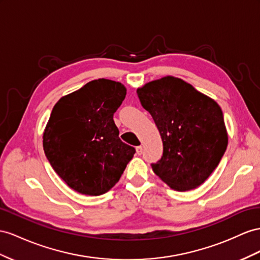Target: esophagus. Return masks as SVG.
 Here are the masks:
<instances>
[{
	"label": "esophagus",
	"mask_w": 260,
	"mask_h": 260,
	"mask_svg": "<svg viewBox=\"0 0 260 260\" xmlns=\"http://www.w3.org/2000/svg\"><path fill=\"white\" fill-rule=\"evenodd\" d=\"M136 154L137 155H142L143 154V147H142V146H137V147H136Z\"/></svg>",
	"instance_id": "esophagus-1"
}]
</instances>
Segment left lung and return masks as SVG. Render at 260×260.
Instances as JSON below:
<instances>
[{
	"label": "left lung",
	"mask_w": 260,
	"mask_h": 260,
	"mask_svg": "<svg viewBox=\"0 0 260 260\" xmlns=\"http://www.w3.org/2000/svg\"><path fill=\"white\" fill-rule=\"evenodd\" d=\"M164 144L155 174L176 191L198 188L221 161L229 144L221 106L180 78L167 76L137 89Z\"/></svg>",
	"instance_id": "left-lung-1"
}]
</instances>
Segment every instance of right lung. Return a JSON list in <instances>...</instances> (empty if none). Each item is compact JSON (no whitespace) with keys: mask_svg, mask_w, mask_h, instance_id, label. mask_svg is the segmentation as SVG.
I'll return each mask as SVG.
<instances>
[{"mask_svg":"<svg viewBox=\"0 0 260 260\" xmlns=\"http://www.w3.org/2000/svg\"><path fill=\"white\" fill-rule=\"evenodd\" d=\"M126 95L124 84L92 80L62 96L43 134L45 155L71 189L101 196L118 182L135 148L123 143L113 115Z\"/></svg>","mask_w":260,"mask_h":260,"instance_id":"add662e5","label":"right lung"}]
</instances>
